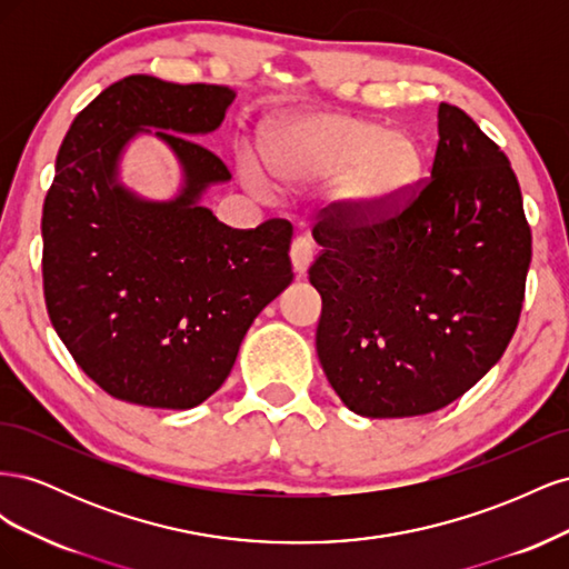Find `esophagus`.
Here are the masks:
<instances>
[{"label": "esophagus", "mask_w": 569, "mask_h": 569, "mask_svg": "<svg viewBox=\"0 0 569 569\" xmlns=\"http://www.w3.org/2000/svg\"><path fill=\"white\" fill-rule=\"evenodd\" d=\"M313 242L308 237H297L295 242H291V249H289V258H291V266H295L297 274H303L308 270V266H311L313 261Z\"/></svg>", "instance_id": "1"}]
</instances>
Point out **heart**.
Masks as SVG:
<instances>
[{
    "instance_id": "b5f03b06",
    "label": "heart",
    "mask_w": 569,
    "mask_h": 569,
    "mask_svg": "<svg viewBox=\"0 0 569 569\" xmlns=\"http://www.w3.org/2000/svg\"><path fill=\"white\" fill-rule=\"evenodd\" d=\"M261 149L284 184H318L337 174L335 203L353 220H372L399 206L422 170L416 137L339 111L282 116L266 126ZM261 189L266 180L253 176Z\"/></svg>"
}]
</instances>
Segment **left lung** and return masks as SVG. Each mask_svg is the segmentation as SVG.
<instances>
[{"instance_id":"left-lung-1","label":"left lung","mask_w":569,"mask_h":569,"mask_svg":"<svg viewBox=\"0 0 569 569\" xmlns=\"http://www.w3.org/2000/svg\"><path fill=\"white\" fill-rule=\"evenodd\" d=\"M320 213V366L363 418L435 412L475 387L518 327L531 261L522 192L475 120L439 104L427 178L389 213Z\"/></svg>"}]
</instances>
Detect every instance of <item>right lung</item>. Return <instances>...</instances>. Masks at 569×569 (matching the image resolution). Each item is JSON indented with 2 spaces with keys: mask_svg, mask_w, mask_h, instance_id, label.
<instances>
[{
  "mask_svg": "<svg viewBox=\"0 0 569 569\" xmlns=\"http://www.w3.org/2000/svg\"><path fill=\"white\" fill-rule=\"evenodd\" d=\"M234 90L128 76L66 132L42 209L51 325L82 372L113 399L187 410L228 380L247 330L291 284V222L234 230L201 206L232 176L192 137L213 132ZM153 131L183 166L168 202L137 198L117 163Z\"/></svg>",
  "mask_w": 569,
  "mask_h": 569,
  "instance_id": "1",
  "label": "right lung"
}]
</instances>
